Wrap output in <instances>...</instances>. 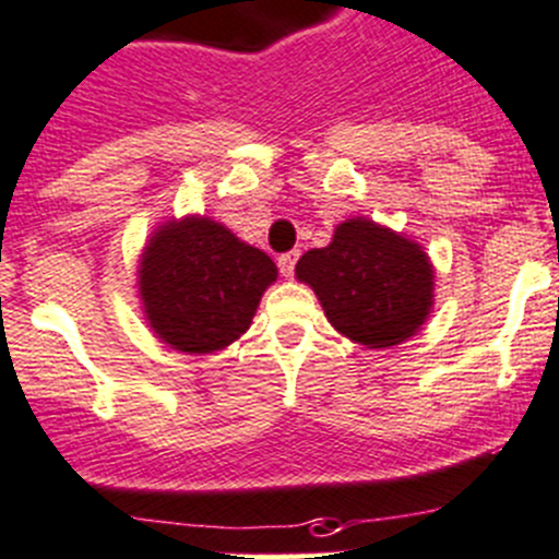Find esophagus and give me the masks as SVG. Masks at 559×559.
<instances>
[{
    "instance_id": "1",
    "label": "esophagus",
    "mask_w": 559,
    "mask_h": 559,
    "mask_svg": "<svg viewBox=\"0 0 559 559\" xmlns=\"http://www.w3.org/2000/svg\"><path fill=\"white\" fill-rule=\"evenodd\" d=\"M298 250H289V253L278 255V267L281 273H284V278H292L295 275V264H298Z\"/></svg>"
}]
</instances>
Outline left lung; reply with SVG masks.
<instances>
[{"label":"left lung","instance_id":"obj_1","mask_svg":"<svg viewBox=\"0 0 559 559\" xmlns=\"http://www.w3.org/2000/svg\"><path fill=\"white\" fill-rule=\"evenodd\" d=\"M298 278L314 289L329 323L367 348L409 340L431 309L435 273L415 242L370 219H348L329 248L300 255Z\"/></svg>","mask_w":559,"mask_h":559}]
</instances>
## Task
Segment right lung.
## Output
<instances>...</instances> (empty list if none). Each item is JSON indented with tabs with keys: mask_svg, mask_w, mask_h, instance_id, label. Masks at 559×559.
<instances>
[{
	"mask_svg": "<svg viewBox=\"0 0 559 559\" xmlns=\"http://www.w3.org/2000/svg\"><path fill=\"white\" fill-rule=\"evenodd\" d=\"M139 275L155 334L186 354H211L250 329L278 270L214 219L189 217L150 239Z\"/></svg>",
	"mask_w": 559,
	"mask_h": 559,
	"instance_id": "add662e5",
	"label": "right lung"
}]
</instances>
